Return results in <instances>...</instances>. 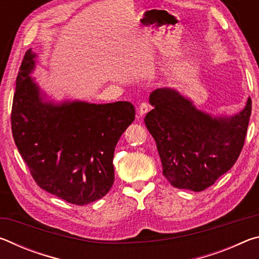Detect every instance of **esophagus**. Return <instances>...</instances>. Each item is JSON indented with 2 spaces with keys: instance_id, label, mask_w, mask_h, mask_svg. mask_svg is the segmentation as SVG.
<instances>
[{
  "instance_id": "obj_1",
  "label": "esophagus",
  "mask_w": 259,
  "mask_h": 259,
  "mask_svg": "<svg viewBox=\"0 0 259 259\" xmlns=\"http://www.w3.org/2000/svg\"><path fill=\"white\" fill-rule=\"evenodd\" d=\"M150 104L148 103H146V102H144V103H142L139 105V107H138V115H139V117H142L144 114H146L148 111H150Z\"/></svg>"
}]
</instances>
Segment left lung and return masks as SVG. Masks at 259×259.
Returning <instances> with one entry per match:
<instances>
[{
  "label": "left lung",
  "mask_w": 259,
  "mask_h": 259,
  "mask_svg": "<svg viewBox=\"0 0 259 259\" xmlns=\"http://www.w3.org/2000/svg\"><path fill=\"white\" fill-rule=\"evenodd\" d=\"M145 124L161 157L164 177L176 188L204 191L233 166L242 151L251 114L249 98L232 117H211L176 90L157 89Z\"/></svg>",
  "instance_id": "8db88e82"
}]
</instances>
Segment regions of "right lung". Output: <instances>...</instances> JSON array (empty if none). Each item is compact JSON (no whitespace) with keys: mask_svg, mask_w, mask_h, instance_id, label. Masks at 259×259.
I'll list each match as a JSON object with an SVG mask.
<instances>
[{"mask_svg":"<svg viewBox=\"0 0 259 259\" xmlns=\"http://www.w3.org/2000/svg\"><path fill=\"white\" fill-rule=\"evenodd\" d=\"M35 55L26 51L11 109L15 143L35 183L68 203L102 199L114 183V150L135 121L129 102L43 103L29 76Z\"/></svg>","mask_w":259,"mask_h":259,"instance_id":"1","label":"right lung"}]
</instances>
